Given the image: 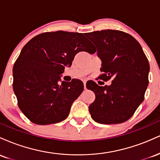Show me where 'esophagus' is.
<instances>
[{
  "label": "esophagus",
  "instance_id": "34e87169",
  "mask_svg": "<svg viewBox=\"0 0 160 160\" xmlns=\"http://www.w3.org/2000/svg\"><path fill=\"white\" fill-rule=\"evenodd\" d=\"M82 82H83V86H84V89H86V80H82Z\"/></svg>",
  "mask_w": 160,
  "mask_h": 160
}]
</instances>
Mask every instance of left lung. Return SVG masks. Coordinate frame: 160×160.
Returning <instances> with one entry per match:
<instances>
[{"mask_svg": "<svg viewBox=\"0 0 160 160\" xmlns=\"http://www.w3.org/2000/svg\"><path fill=\"white\" fill-rule=\"evenodd\" d=\"M97 47L102 61L100 78L111 84L100 86L95 82L86 88L95 93L89 106L92 118L102 124L123 122L142 103L148 86L150 65L140 43L132 36L117 30H103L86 34Z\"/></svg>", "mask_w": 160, "mask_h": 160, "instance_id": "obj_1", "label": "left lung"}]
</instances>
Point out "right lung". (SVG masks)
Instances as JSON below:
<instances>
[{"label": "right lung", "mask_w": 160, "mask_h": 160, "mask_svg": "<svg viewBox=\"0 0 160 160\" xmlns=\"http://www.w3.org/2000/svg\"><path fill=\"white\" fill-rule=\"evenodd\" d=\"M95 49L82 34L58 31L37 35L22 49L13 68L18 105L34 123H56L68 117L71 104L83 90L81 80L62 81L75 55Z\"/></svg>", "instance_id": "1"}]
</instances>
